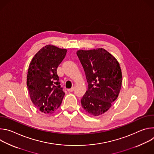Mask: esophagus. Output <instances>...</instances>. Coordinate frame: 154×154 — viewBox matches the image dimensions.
<instances>
[{
    "label": "esophagus",
    "mask_w": 154,
    "mask_h": 154,
    "mask_svg": "<svg viewBox=\"0 0 154 154\" xmlns=\"http://www.w3.org/2000/svg\"><path fill=\"white\" fill-rule=\"evenodd\" d=\"M74 90V87L72 88H71V89H68V91L69 92H72Z\"/></svg>",
    "instance_id": "1"
}]
</instances>
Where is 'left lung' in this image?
I'll return each instance as SVG.
<instances>
[{
	"label": "left lung",
	"instance_id": "obj_1",
	"mask_svg": "<svg viewBox=\"0 0 154 154\" xmlns=\"http://www.w3.org/2000/svg\"><path fill=\"white\" fill-rule=\"evenodd\" d=\"M77 55L88 83L82 106L87 113L98 116L107 112L118 97L122 85L119 63L103 48L79 50Z\"/></svg>",
	"mask_w": 154,
	"mask_h": 154
}]
</instances>
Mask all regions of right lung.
Listing matches in <instances>:
<instances>
[{
	"label": "right lung",
	"mask_w": 154,
	"mask_h": 154,
	"mask_svg": "<svg viewBox=\"0 0 154 154\" xmlns=\"http://www.w3.org/2000/svg\"><path fill=\"white\" fill-rule=\"evenodd\" d=\"M67 50L46 45L33 57L29 66L27 86L30 99L39 111L52 114L60 106L64 93L57 74Z\"/></svg>",
	"instance_id": "right-lung-1"
}]
</instances>
